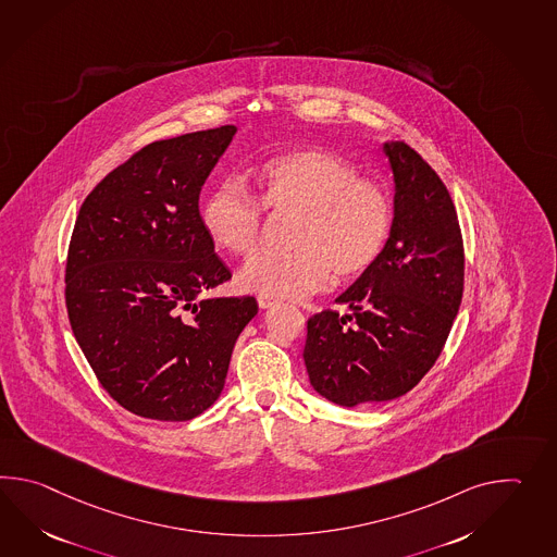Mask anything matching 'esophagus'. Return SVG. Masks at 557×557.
<instances>
[{
    "label": "esophagus",
    "mask_w": 557,
    "mask_h": 557,
    "mask_svg": "<svg viewBox=\"0 0 557 557\" xmlns=\"http://www.w3.org/2000/svg\"><path fill=\"white\" fill-rule=\"evenodd\" d=\"M258 304H260L261 309H272L275 308L280 301L273 299V297L263 296V294H261V296H258Z\"/></svg>",
    "instance_id": "34e87169"
}]
</instances>
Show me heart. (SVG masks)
I'll return each mask as SVG.
<instances>
[{
    "label": "heart",
    "mask_w": 557,
    "mask_h": 557,
    "mask_svg": "<svg viewBox=\"0 0 557 557\" xmlns=\"http://www.w3.org/2000/svg\"><path fill=\"white\" fill-rule=\"evenodd\" d=\"M273 215H297L292 251L260 253L242 268L239 284L263 296L301 299L322 289L330 273L347 280L370 268L384 248L392 201L356 165L323 151L296 149L253 172ZM201 225L213 246L232 256L260 248L265 220L260 199L237 177H223L201 203Z\"/></svg>",
    "instance_id": "b5f03b06"
}]
</instances>
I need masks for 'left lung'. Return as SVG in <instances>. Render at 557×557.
I'll return each instance as SVG.
<instances>
[{
    "label": "left lung",
    "instance_id": "obj_1",
    "mask_svg": "<svg viewBox=\"0 0 557 557\" xmlns=\"http://www.w3.org/2000/svg\"><path fill=\"white\" fill-rule=\"evenodd\" d=\"M394 220L384 248L337 304L308 320L309 384L344 408L389 401L440 358L463 294L458 213L437 173L404 141H385Z\"/></svg>",
    "mask_w": 557,
    "mask_h": 557
}]
</instances>
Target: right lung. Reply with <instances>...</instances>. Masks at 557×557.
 Listing matches in <instances>:
<instances>
[{
    "instance_id": "1",
    "label": "right lung",
    "mask_w": 557,
    "mask_h": 557,
    "mask_svg": "<svg viewBox=\"0 0 557 557\" xmlns=\"http://www.w3.org/2000/svg\"><path fill=\"white\" fill-rule=\"evenodd\" d=\"M237 127L153 141L108 173L75 220L65 304L99 384L122 408L186 421L222 394L256 297H206L232 277L199 194Z\"/></svg>"
}]
</instances>
